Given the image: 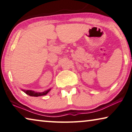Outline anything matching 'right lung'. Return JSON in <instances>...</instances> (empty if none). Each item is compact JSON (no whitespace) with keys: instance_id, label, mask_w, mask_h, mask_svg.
Wrapping results in <instances>:
<instances>
[{"instance_id":"obj_1","label":"right lung","mask_w":132,"mask_h":132,"mask_svg":"<svg viewBox=\"0 0 132 132\" xmlns=\"http://www.w3.org/2000/svg\"><path fill=\"white\" fill-rule=\"evenodd\" d=\"M51 89L50 88L48 90L44 91L43 92H36L35 91H32V90H23L22 89V91L26 93V94L29 95L30 96H32V97H38V96H45V95L47 94L48 93L50 92Z\"/></svg>"}]
</instances>
